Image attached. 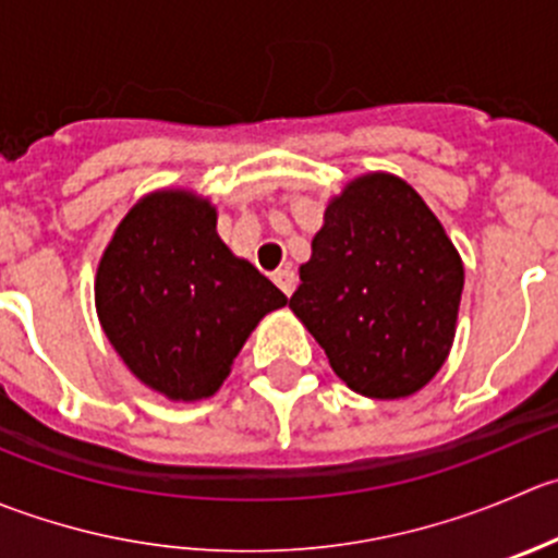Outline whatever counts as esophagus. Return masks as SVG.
I'll return each instance as SVG.
<instances>
[{
	"instance_id": "34e87169",
	"label": "esophagus",
	"mask_w": 558,
	"mask_h": 558,
	"mask_svg": "<svg viewBox=\"0 0 558 558\" xmlns=\"http://www.w3.org/2000/svg\"><path fill=\"white\" fill-rule=\"evenodd\" d=\"M272 280H275V286H278V289L283 291L286 296L294 294V289H296V275L291 272V269H278V272H272Z\"/></svg>"
}]
</instances>
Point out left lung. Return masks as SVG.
Returning <instances> with one entry per match:
<instances>
[{"label": "left lung", "instance_id": "left-lung-1", "mask_svg": "<svg viewBox=\"0 0 558 558\" xmlns=\"http://www.w3.org/2000/svg\"><path fill=\"white\" fill-rule=\"evenodd\" d=\"M289 307L345 387L395 400L423 389L452 349L463 262L400 177H356L327 204Z\"/></svg>", "mask_w": 558, "mask_h": 558}]
</instances>
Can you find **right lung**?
Segmentation results:
<instances>
[{
    "label": "right lung",
    "mask_w": 558,
    "mask_h": 558,
    "mask_svg": "<svg viewBox=\"0 0 558 558\" xmlns=\"http://www.w3.org/2000/svg\"><path fill=\"white\" fill-rule=\"evenodd\" d=\"M215 226L209 198L155 191L124 215L97 264L102 332L169 400L213 398L256 324L289 302Z\"/></svg>",
    "instance_id": "obj_1"
}]
</instances>
